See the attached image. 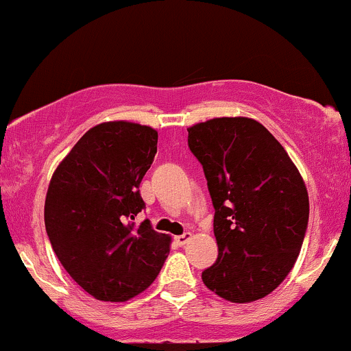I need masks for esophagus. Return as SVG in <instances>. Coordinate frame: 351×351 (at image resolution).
I'll return each mask as SVG.
<instances>
[{
  "label": "esophagus",
  "instance_id": "34e87169",
  "mask_svg": "<svg viewBox=\"0 0 351 351\" xmlns=\"http://www.w3.org/2000/svg\"><path fill=\"white\" fill-rule=\"evenodd\" d=\"M191 237H193L191 232H184V234H181V236H176V237H175V243L178 244V245H184V244L188 243L189 239H191Z\"/></svg>",
  "mask_w": 351,
  "mask_h": 351
}]
</instances>
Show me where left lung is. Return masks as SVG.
<instances>
[{"instance_id": "left-lung-1", "label": "left lung", "mask_w": 351, "mask_h": 351, "mask_svg": "<svg viewBox=\"0 0 351 351\" xmlns=\"http://www.w3.org/2000/svg\"><path fill=\"white\" fill-rule=\"evenodd\" d=\"M215 206L216 263L204 285L234 304L269 295L289 276L308 224V193L263 123L221 117L188 128Z\"/></svg>"}]
</instances>
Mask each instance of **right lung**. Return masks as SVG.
Returning <instances> with one entry per match:
<instances>
[{
	"label": "right lung",
	"mask_w": 351,
	"mask_h": 351,
	"mask_svg": "<svg viewBox=\"0 0 351 351\" xmlns=\"http://www.w3.org/2000/svg\"><path fill=\"white\" fill-rule=\"evenodd\" d=\"M158 132L134 122L92 127L59 163L47 188L44 223L67 274L97 300L125 302L162 271L171 237L150 221L140 183L152 167Z\"/></svg>",
	"instance_id": "1"
}]
</instances>
